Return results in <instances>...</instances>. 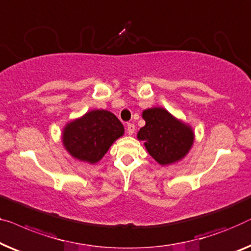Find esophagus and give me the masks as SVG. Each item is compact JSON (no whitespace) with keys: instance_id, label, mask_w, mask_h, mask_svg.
I'll list each match as a JSON object with an SVG mask.
<instances>
[{"instance_id":"1","label":"esophagus","mask_w":251,"mask_h":251,"mask_svg":"<svg viewBox=\"0 0 251 251\" xmlns=\"http://www.w3.org/2000/svg\"><path fill=\"white\" fill-rule=\"evenodd\" d=\"M126 130H128L129 134H132L134 132V130H136V126H134L133 123H128V126H126Z\"/></svg>"}]
</instances>
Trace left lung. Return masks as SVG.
<instances>
[{"label":"left lung","mask_w":251,"mask_h":251,"mask_svg":"<svg viewBox=\"0 0 251 251\" xmlns=\"http://www.w3.org/2000/svg\"><path fill=\"white\" fill-rule=\"evenodd\" d=\"M143 118L146 125L140 128L138 139L145 141L146 150L159 164H172L184 157L194 141L188 126L161 107L144 111Z\"/></svg>","instance_id":"left-lung-1"}]
</instances>
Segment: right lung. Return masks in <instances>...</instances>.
Segmentation results:
<instances>
[{"mask_svg": "<svg viewBox=\"0 0 251 251\" xmlns=\"http://www.w3.org/2000/svg\"><path fill=\"white\" fill-rule=\"evenodd\" d=\"M123 132V125L113 113L95 110L65 126L63 144L74 157L94 164Z\"/></svg>", "mask_w": 251, "mask_h": 251, "instance_id": "add662e5", "label": "right lung"}]
</instances>
